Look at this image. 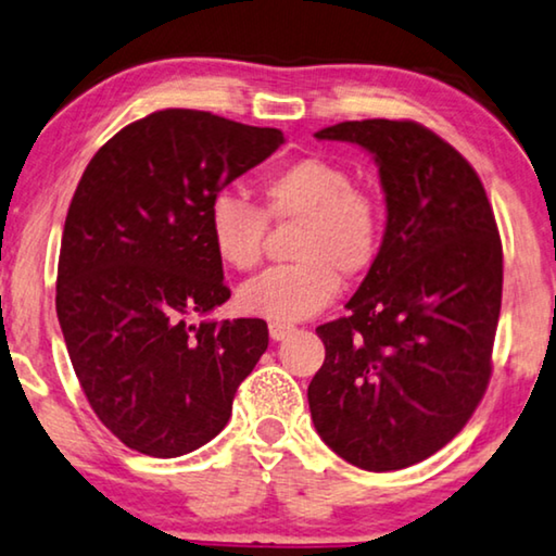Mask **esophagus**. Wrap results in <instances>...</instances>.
<instances>
[{
    "label": "esophagus",
    "instance_id": "esophagus-1",
    "mask_svg": "<svg viewBox=\"0 0 556 556\" xmlns=\"http://www.w3.org/2000/svg\"><path fill=\"white\" fill-rule=\"evenodd\" d=\"M294 327L292 325H281V321H269V337L279 342V339H285L287 334H292Z\"/></svg>",
    "mask_w": 556,
    "mask_h": 556
}]
</instances>
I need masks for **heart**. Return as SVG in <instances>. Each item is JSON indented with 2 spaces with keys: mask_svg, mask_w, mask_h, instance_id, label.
Wrapping results in <instances>:
<instances>
[{
  "mask_svg": "<svg viewBox=\"0 0 556 556\" xmlns=\"http://www.w3.org/2000/svg\"><path fill=\"white\" fill-rule=\"evenodd\" d=\"M264 210L222 192L210 204V239L229 269L252 271L262 262L267 219L300 225L296 264L264 271L239 292L244 312L271 321H300L325 309L339 292V275L359 277L382 250V206L354 187L350 169L325 156H302L271 172L262 185Z\"/></svg>",
  "mask_w": 556,
  "mask_h": 556,
  "instance_id": "heart-1",
  "label": "heart"
}]
</instances>
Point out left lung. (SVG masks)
Returning a JSON list of instances; mask_svg holds the SVG:
<instances>
[{
  "mask_svg": "<svg viewBox=\"0 0 556 556\" xmlns=\"http://www.w3.org/2000/svg\"><path fill=\"white\" fill-rule=\"evenodd\" d=\"M314 137L375 154L387 229L350 314L317 327L312 421L354 467L404 469L450 444L490 384L500 229L475 167L425 124L339 122Z\"/></svg>",
  "mask_w": 556,
  "mask_h": 556,
  "instance_id": "1",
  "label": "left lung"
}]
</instances>
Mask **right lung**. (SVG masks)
I'll use <instances>...</instances> for the list:
<instances>
[{
  "label": "right lung",
  "mask_w": 556,
  "mask_h": 556,
  "mask_svg": "<svg viewBox=\"0 0 556 556\" xmlns=\"http://www.w3.org/2000/svg\"><path fill=\"white\" fill-rule=\"evenodd\" d=\"M279 129L162 110L87 164L66 212L56 317L89 407L129 450L172 459L217 437L267 352L264 319L199 321L229 300L210 204Z\"/></svg>",
  "instance_id": "right-lung-1"
}]
</instances>
